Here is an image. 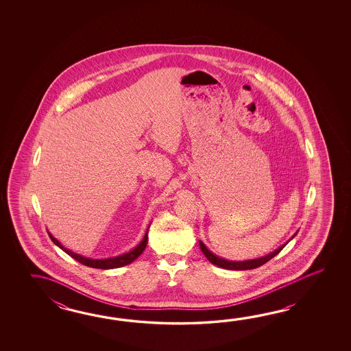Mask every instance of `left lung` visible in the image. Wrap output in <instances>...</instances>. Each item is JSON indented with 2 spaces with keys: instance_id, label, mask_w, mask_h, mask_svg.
I'll return each mask as SVG.
<instances>
[{
  "instance_id": "obj_1",
  "label": "left lung",
  "mask_w": 351,
  "mask_h": 351,
  "mask_svg": "<svg viewBox=\"0 0 351 351\" xmlns=\"http://www.w3.org/2000/svg\"><path fill=\"white\" fill-rule=\"evenodd\" d=\"M296 234H298V232H296V233L292 236L291 239H289L286 243H284L282 246L278 247V248L275 250L274 252L266 254V256H263V257H260V258L247 260V261H228V260H224L222 257H218L217 254H212L202 241H199V247H201L203 254L207 257V260H208L210 263H213V265L218 266V267H222V269H234V271H245V269H257V267L262 266L263 263H266V262L269 261L271 258H274L276 254L281 252V250H282V248H284V247L286 246V245H287V243H289V242H290V241H291Z\"/></svg>"
}]
</instances>
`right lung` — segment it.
<instances>
[{
  "instance_id": "add662e5",
  "label": "right lung",
  "mask_w": 351,
  "mask_h": 351,
  "mask_svg": "<svg viewBox=\"0 0 351 351\" xmlns=\"http://www.w3.org/2000/svg\"><path fill=\"white\" fill-rule=\"evenodd\" d=\"M148 230H149V227H148ZM148 230L145 232V234H144V237L141 241V243L138 246L134 247L132 251H129L127 254H119V256L108 257V258H90V257H85V256H82V254H75L73 251L67 250L66 247L62 246L50 232H47V233H49V237L51 239V241H53L56 246L60 247L64 252H66L69 256H71L76 261L80 262V263L85 265V266L93 267V269H118V267H123L125 265H129V263H132V262L134 261L135 258H138L143 254V251L145 250L147 243H148Z\"/></svg>"
}]
</instances>
